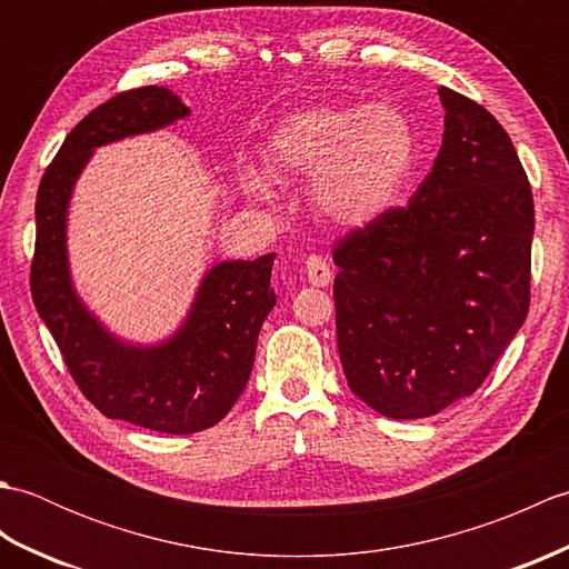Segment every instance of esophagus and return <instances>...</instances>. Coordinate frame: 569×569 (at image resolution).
<instances>
[{"label": "esophagus", "instance_id": "esophagus-1", "mask_svg": "<svg viewBox=\"0 0 569 569\" xmlns=\"http://www.w3.org/2000/svg\"><path fill=\"white\" fill-rule=\"evenodd\" d=\"M306 273H308V281L312 286H330L332 283V269L322 257H310L306 261Z\"/></svg>", "mask_w": 569, "mask_h": 569}]
</instances>
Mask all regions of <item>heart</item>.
<instances>
[{
    "label": "heart",
    "mask_w": 569,
    "mask_h": 569,
    "mask_svg": "<svg viewBox=\"0 0 569 569\" xmlns=\"http://www.w3.org/2000/svg\"><path fill=\"white\" fill-rule=\"evenodd\" d=\"M418 139L396 104H316L278 124L266 141L269 171L286 183L312 178V204L335 227H365L396 202L416 166ZM251 198L273 186L247 173Z\"/></svg>",
    "instance_id": "b5f03b06"
}]
</instances>
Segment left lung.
<instances>
[{
    "label": "left lung",
    "mask_w": 569,
    "mask_h": 569,
    "mask_svg": "<svg viewBox=\"0 0 569 569\" xmlns=\"http://www.w3.org/2000/svg\"><path fill=\"white\" fill-rule=\"evenodd\" d=\"M445 134L403 208L337 239V349L349 389L386 418L475 393L530 306L533 190L511 137L440 88Z\"/></svg>",
    "instance_id": "left-lung-1"
}]
</instances>
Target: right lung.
Here are the masks:
<instances>
[{
  "label": "right lung",
  "instance_id": "1",
  "mask_svg": "<svg viewBox=\"0 0 569 569\" xmlns=\"http://www.w3.org/2000/svg\"><path fill=\"white\" fill-rule=\"evenodd\" d=\"M188 112L159 84L117 92L70 131L36 192L31 298L72 381L102 416L166 435L212 428L244 391L259 330L276 306V253L217 263L176 337L161 347H129L104 332L72 291L66 210L94 147L166 127Z\"/></svg>",
  "mask_w": 569,
  "mask_h": 569
}]
</instances>
